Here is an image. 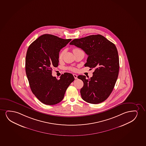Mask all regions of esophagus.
<instances>
[{
	"label": "esophagus",
	"instance_id": "esophagus-1",
	"mask_svg": "<svg viewBox=\"0 0 146 146\" xmlns=\"http://www.w3.org/2000/svg\"><path fill=\"white\" fill-rule=\"evenodd\" d=\"M73 76L75 79H77V75L76 74H73Z\"/></svg>",
	"mask_w": 146,
	"mask_h": 146
}]
</instances>
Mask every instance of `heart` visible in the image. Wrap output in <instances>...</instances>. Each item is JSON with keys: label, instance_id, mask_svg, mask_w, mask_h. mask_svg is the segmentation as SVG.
I'll use <instances>...</instances> for the list:
<instances>
[{"label": "heart", "instance_id": "1", "mask_svg": "<svg viewBox=\"0 0 146 146\" xmlns=\"http://www.w3.org/2000/svg\"><path fill=\"white\" fill-rule=\"evenodd\" d=\"M79 50H80V49H78V48H74L73 50V52H76V51H79ZM65 52V50H63V51H62L60 53V54H59V59H61L62 58L63 55L64 54V53ZM70 70H72V71H75V69H74V68H70Z\"/></svg>", "mask_w": 146, "mask_h": 146}]
</instances>
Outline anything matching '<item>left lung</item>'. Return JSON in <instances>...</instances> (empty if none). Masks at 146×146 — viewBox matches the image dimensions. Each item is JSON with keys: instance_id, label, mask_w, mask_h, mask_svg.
<instances>
[{"instance_id": "left-lung-1", "label": "left lung", "mask_w": 146, "mask_h": 146, "mask_svg": "<svg viewBox=\"0 0 146 146\" xmlns=\"http://www.w3.org/2000/svg\"><path fill=\"white\" fill-rule=\"evenodd\" d=\"M70 44L83 49L88 55L85 66L95 69L90 78L78 76L84 83L80 90L82 98L92 104L103 102L111 93L119 73V56L115 44L100 35L74 39Z\"/></svg>"}]
</instances>
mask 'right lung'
<instances>
[{
  "label": "right lung",
  "mask_w": 146,
  "mask_h": 146,
  "mask_svg": "<svg viewBox=\"0 0 146 146\" xmlns=\"http://www.w3.org/2000/svg\"><path fill=\"white\" fill-rule=\"evenodd\" d=\"M71 39L44 34L31 44L27 52L25 69L31 91L42 103L54 105L62 100L73 75L64 73L58 80L52 76L58 65L59 52Z\"/></svg>",
  "instance_id": "add662e5"
}]
</instances>
